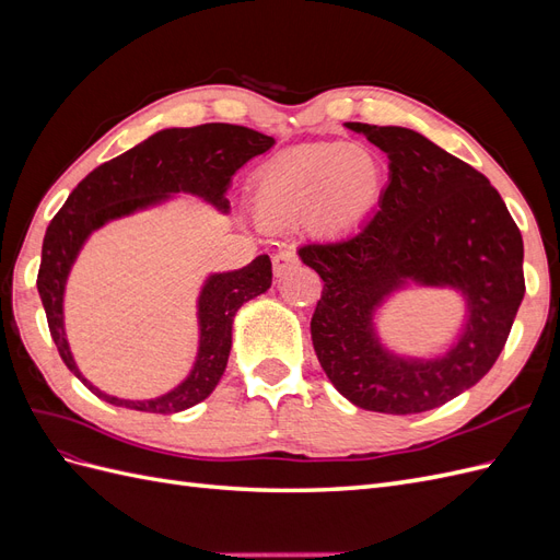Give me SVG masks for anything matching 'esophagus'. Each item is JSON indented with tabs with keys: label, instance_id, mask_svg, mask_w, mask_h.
<instances>
[{
	"label": "esophagus",
	"instance_id": "esophagus-1",
	"mask_svg": "<svg viewBox=\"0 0 560 560\" xmlns=\"http://www.w3.org/2000/svg\"><path fill=\"white\" fill-rule=\"evenodd\" d=\"M294 266H296V254L294 252L284 249V252L273 254V273H276V278H282L287 270H292Z\"/></svg>",
	"mask_w": 560,
	"mask_h": 560
}]
</instances>
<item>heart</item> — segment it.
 Here are the masks:
<instances>
[{
  "label": "heart",
  "mask_w": 560,
  "mask_h": 560,
  "mask_svg": "<svg viewBox=\"0 0 560 560\" xmlns=\"http://www.w3.org/2000/svg\"><path fill=\"white\" fill-rule=\"evenodd\" d=\"M383 167L374 151L354 142L306 144L261 167L254 210L268 224L311 217L322 235L358 226L381 194Z\"/></svg>",
  "instance_id": "heart-1"
}]
</instances>
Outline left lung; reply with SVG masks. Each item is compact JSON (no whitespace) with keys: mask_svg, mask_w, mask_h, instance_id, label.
<instances>
[{"mask_svg":"<svg viewBox=\"0 0 560 560\" xmlns=\"http://www.w3.org/2000/svg\"><path fill=\"white\" fill-rule=\"evenodd\" d=\"M346 128L385 151L389 179L358 233L299 249L325 280L313 346L331 385L354 406L422 413L477 385L500 358L525 294L521 231L490 182L425 135ZM413 285L448 289L464 301L462 325L436 353H399L380 336L386 303Z\"/></svg>","mask_w":560,"mask_h":560,"instance_id":"obj_1","label":"left lung"}]
</instances>
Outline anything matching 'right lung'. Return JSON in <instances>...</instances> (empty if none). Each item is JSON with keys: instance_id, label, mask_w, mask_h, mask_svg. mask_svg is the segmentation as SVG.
<instances>
[{"instance_id": "obj_1", "label": "right lung", "mask_w": 560, "mask_h": 560, "mask_svg": "<svg viewBox=\"0 0 560 560\" xmlns=\"http://www.w3.org/2000/svg\"><path fill=\"white\" fill-rule=\"evenodd\" d=\"M273 144L276 140L264 132L231 124L165 128L95 167L65 200L44 235L37 290L62 362L95 397L147 413H179L208 399L226 371L235 313L247 301L268 292L273 270L268 254H261L243 268L208 273L196 299L198 346L189 374L159 397L124 399L105 393L81 374L67 341L65 292L83 245L116 219L163 208L179 194L200 198L229 214L226 194L233 175Z\"/></svg>"}]
</instances>
